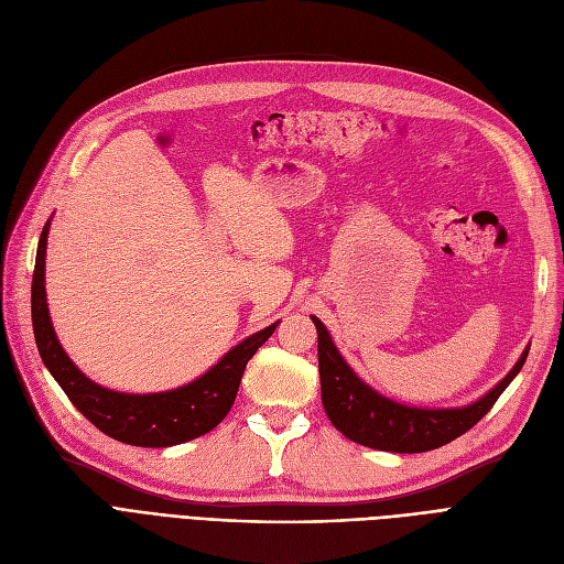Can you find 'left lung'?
Returning a JSON list of instances; mask_svg holds the SVG:
<instances>
[{
	"mask_svg": "<svg viewBox=\"0 0 564 564\" xmlns=\"http://www.w3.org/2000/svg\"><path fill=\"white\" fill-rule=\"evenodd\" d=\"M313 322L317 326L322 403L328 420L349 441L387 453L434 451L467 434L490 411L528 359L525 349L511 373L476 403L464 408H438V411L432 408L430 411V408L401 405L364 384L340 357L324 324L317 317H313Z\"/></svg>",
	"mask_w": 564,
	"mask_h": 564,
	"instance_id": "1",
	"label": "left lung"
}]
</instances>
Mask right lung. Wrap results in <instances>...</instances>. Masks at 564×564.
I'll return each instance as SVG.
<instances>
[{
  "label": "right lung",
  "instance_id": "right-lung-1",
  "mask_svg": "<svg viewBox=\"0 0 564 564\" xmlns=\"http://www.w3.org/2000/svg\"><path fill=\"white\" fill-rule=\"evenodd\" d=\"M48 224L51 221H46L36 247L32 275V328L42 361L55 382L63 387L67 399L76 405V411L84 413L86 420L107 436L128 445H142V448H167V445L198 438L215 430L236 401L247 361L273 336L278 324L265 326L263 332L232 347L203 378L180 387V390L161 394H123L105 390L69 361L53 334L44 289Z\"/></svg>",
  "mask_w": 564,
  "mask_h": 564
}]
</instances>
